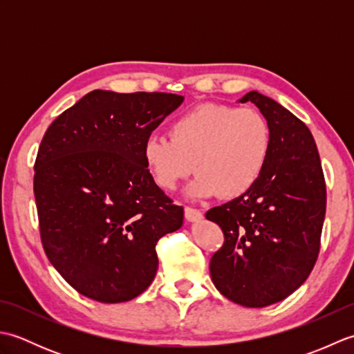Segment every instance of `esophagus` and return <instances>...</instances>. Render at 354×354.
<instances>
[{
    "instance_id": "34e87169",
    "label": "esophagus",
    "mask_w": 354,
    "mask_h": 354,
    "mask_svg": "<svg viewBox=\"0 0 354 354\" xmlns=\"http://www.w3.org/2000/svg\"><path fill=\"white\" fill-rule=\"evenodd\" d=\"M184 214H185V219L189 222H194V221L202 219V213L199 212L198 208H193V207H185Z\"/></svg>"
}]
</instances>
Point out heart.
<instances>
[{"label":"heart","instance_id":"1","mask_svg":"<svg viewBox=\"0 0 354 354\" xmlns=\"http://www.w3.org/2000/svg\"><path fill=\"white\" fill-rule=\"evenodd\" d=\"M270 142L269 124L259 111L205 103L178 117L169 138H147L145 161L164 190H175L196 167L192 196L239 198L260 179Z\"/></svg>","mask_w":354,"mask_h":354}]
</instances>
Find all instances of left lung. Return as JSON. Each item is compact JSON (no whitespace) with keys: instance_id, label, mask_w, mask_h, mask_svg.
<instances>
[{"instance_id":"left-lung-1","label":"left lung","mask_w":354,"mask_h":354,"mask_svg":"<svg viewBox=\"0 0 354 354\" xmlns=\"http://www.w3.org/2000/svg\"><path fill=\"white\" fill-rule=\"evenodd\" d=\"M240 102H252L260 109L272 142L252 189L205 214L223 232L209 274L232 303L266 307L297 290L317 263L326 179L317 145L301 120L257 91Z\"/></svg>"}]
</instances>
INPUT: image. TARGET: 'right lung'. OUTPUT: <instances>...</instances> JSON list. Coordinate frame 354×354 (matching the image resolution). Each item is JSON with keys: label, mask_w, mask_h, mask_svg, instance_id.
Masks as SVG:
<instances>
[{"label": "right lung", "mask_w": 354, "mask_h": 354, "mask_svg": "<svg viewBox=\"0 0 354 354\" xmlns=\"http://www.w3.org/2000/svg\"><path fill=\"white\" fill-rule=\"evenodd\" d=\"M183 102L167 93L95 89L45 132L33 178L41 242L82 295L123 303L153 281L155 246L181 228L184 208L155 184L145 145Z\"/></svg>", "instance_id": "add662e5"}]
</instances>
